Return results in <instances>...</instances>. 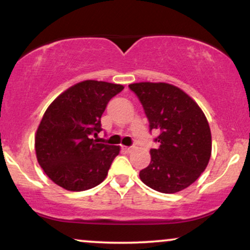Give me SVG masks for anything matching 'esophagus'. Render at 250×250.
I'll return each mask as SVG.
<instances>
[{
  "instance_id": "1",
  "label": "esophagus",
  "mask_w": 250,
  "mask_h": 250,
  "mask_svg": "<svg viewBox=\"0 0 250 250\" xmlns=\"http://www.w3.org/2000/svg\"><path fill=\"white\" fill-rule=\"evenodd\" d=\"M131 149H133L131 147H122V150L125 151V153H130Z\"/></svg>"
}]
</instances>
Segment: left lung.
<instances>
[{"label":"left lung","instance_id":"8db88e82","mask_svg":"<svg viewBox=\"0 0 250 250\" xmlns=\"http://www.w3.org/2000/svg\"><path fill=\"white\" fill-rule=\"evenodd\" d=\"M129 89L141 102L149 130L159 148L150 149V163L140 179L154 190L173 194L199 179L211 154V134L205 114L191 97L168 83L140 82Z\"/></svg>","mask_w":250,"mask_h":250}]
</instances>
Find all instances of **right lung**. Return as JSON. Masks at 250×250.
Here are the masks:
<instances>
[{
  "label": "right lung",
  "instance_id": "1",
  "mask_svg": "<svg viewBox=\"0 0 250 250\" xmlns=\"http://www.w3.org/2000/svg\"><path fill=\"white\" fill-rule=\"evenodd\" d=\"M123 85L83 81L62 93L45 110L35 136L37 161L60 187L82 191L107 176L119 146L97 143L101 116Z\"/></svg>",
  "mask_w": 250,
  "mask_h": 250
}]
</instances>
